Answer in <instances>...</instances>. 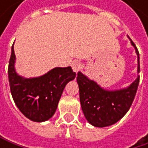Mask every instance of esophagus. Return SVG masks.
Instances as JSON below:
<instances>
[{"mask_svg":"<svg viewBox=\"0 0 148 148\" xmlns=\"http://www.w3.org/2000/svg\"><path fill=\"white\" fill-rule=\"evenodd\" d=\"M71 66H72V69L75 73H78L82 68V65L79 62H74Z\"/></svg>","mask_w":148,"mask_h":148,"instance_id":"34e87169","label":"esophagus"}]
</instances>
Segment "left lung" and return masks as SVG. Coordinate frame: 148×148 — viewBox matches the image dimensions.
<instances>
[{
  "mask_svg": "<svg viewBox=\"0 0 148 148\" xmlns=\"http://www.w3.org/2000/svg\"><path fill=\"white\" fill-rule=\"evenodd\" d=\"M138 56V69L140 72V56L135 45L131 41ZM140 76L127 88L107 91L95 81L89 79L80 72L77 74L79 91V100L84 116L89 123L95 127H107L118 122L130 110L133 103Z\"/></svg>",
  "mask_w": 148,
  "mask_h": 148,
  "instance_id": "1",
  "label": "left lung"
}]
</instances>
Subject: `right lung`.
<instances>
[{
  "label": "right lung",
  "mask_w": 148,
  "mask_h": 148,
  "mask_svg": "<svg viewBox=\"0 0 148 148\" xmlns=\"http://www.w3.org/2000/svg\"><path fill=\"white\" fill-rule=\"evenodd\" d=\"M14 45L8 64L11 93L18 110L33 122H45L55 114L65 86L76 74L71 67L55 68L37 78L25 79L16 73Z\"/></svg>",
  "instance_id": "1"
}]
</instances>
